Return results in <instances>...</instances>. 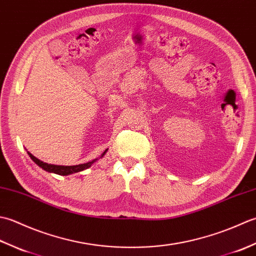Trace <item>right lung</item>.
<instances>
[{
    "label": "right lung",
    "mask_w": 256,
    "mask_h": 256,
    "mask_svg": "<svg viewBox=\"0 0 256 256\" xmlns=\"http://www.w3.org/2000/svg\"><path fill=\"white\" fill-rule=\"evenodd\" d=\"M106 150H106L104 152H103L102 155L100 157L104 156V154L106 153ZM27 153H28L30 158L34 160L38 166L42 167V170L48 172H54V174H57V175H62V176H68V175H72V174H74V172H82L84 170H88L89 167H91L98 160V158H96V160H91V162H84V164H79V165H74V166L52 165V164H47V162H42V160H40L38 158H36V157L34 155H32L30 152H27Z\"/></svg>",
    "instance_id": "1"
}]
</instances>
